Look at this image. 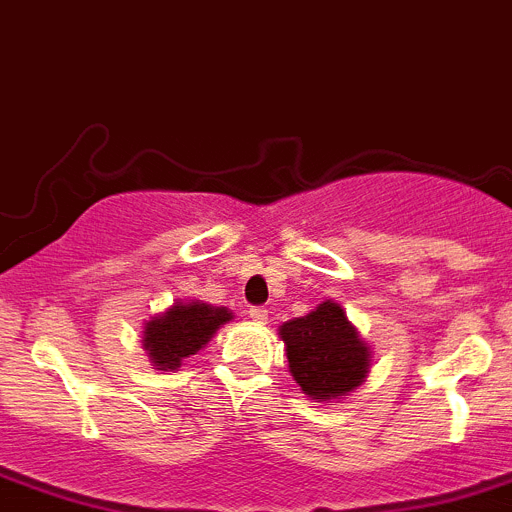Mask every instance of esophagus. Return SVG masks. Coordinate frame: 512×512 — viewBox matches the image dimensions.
Wrapping results in <instances>:
<instances>
[{
    "mask_svg": "<svg viewBox=\"0 0 512 512\" xmlns=\"http://www.w3.org/2000/svg\"><path fill=\"white\" fill-rule=\"evenodd\" d=\"M247 313H250V318L255 323H267V308H265V305H252Z\"/></svg>",
    "mask_w": 512,
    "mask_h": 512,
    "instance_id": "obj_1",
    "label": "esophagus"
}]
</instances>
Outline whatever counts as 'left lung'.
Masks as SVG:
<instances>
[{
    "instance_id": "1",
    "label": "left lung",
    "mask_w": 512,
    "mask_h": 512,
    "mask_svg": "<svg viewBox=\"0 0 512 512\" xmlns=\"http://www.w3.org/2000/svg\"><path fill=\"white\" fill-rule=\"evenodd\" d=\"M280 338L288 348L290 374L313 399L346 396L369 374V348L331 300L283 323Z\"/></svg>"
}]
</instances>
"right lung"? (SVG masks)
I'll return each instance as SVG.
<instances>
[{"instance_id":"1","label":"right lung","mask_w":512,"mask_h":512,"mask_svg":"<svg viewBox=\"0 0 512 512\" xmlns=\"http://www.w3.org/2000/svg\"><path fill=\"white\" fill-rule=\"evenodd\" d=\"M229 318L232 313L227 308H212L207 303H179L146 323L143 346L161 371H174L184 358L194 356Z\"/></svg>"}]
</instances>
